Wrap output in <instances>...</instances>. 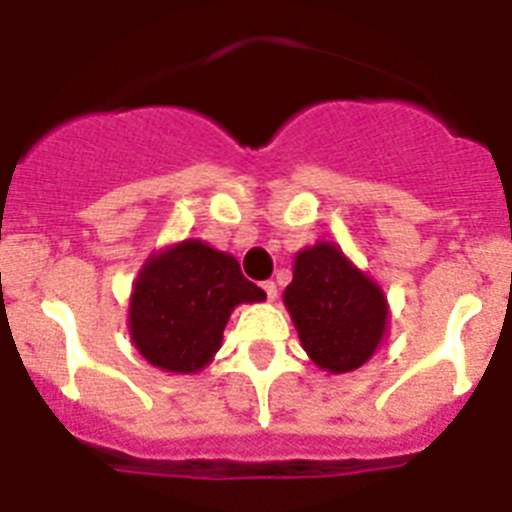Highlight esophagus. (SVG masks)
I'll list each match as a JSON object with an SVG mask.
<instances>
[{
  "instance_id": "obj_1",
  "label": "esophagus",
  "mask_w": 512,
  "mask_h": 512,
  "mask_svg": "<svg viewBox=\"0 0 512 512\" xmlns=\"http://www.w3.org/2000/svg\"><path fill=\"white\" fill-rule=\"evenodd\" d=\"M261 287H264V292H266V297H269V300H277V284L264 282Z\"/></svg>"
}]
</instances>
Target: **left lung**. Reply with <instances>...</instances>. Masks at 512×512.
I'll return each instance as SVG.
<instances>
[{
  "mask_svg": "<svg viewBox=\"0 0 512 512\" xmlns=\"http://www.w3.org/2000/svg\"><path fill=\"white\" fill-rule=\"evenodd\" d=\"M284 305L302 348L320 369L333 374L366 364L384 336L387 300L382 289L330 243L297 253Z\"/></svg>",
  "mask_w": 512,
  "mask_h": 512,
  "instance_id": "obj_1",
  "label": "left lung"
}]
</instances>
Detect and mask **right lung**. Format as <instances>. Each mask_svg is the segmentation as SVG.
<instances>
[{
  "mask_svg": "<svg viewBox=\"0 0 512 512\" xmlns=\"http://www.w3.org/2000/svg\"><path fill=\"white\" fill-rule=\"evenodd\" d=\"M264 297L233 256L184 241L140 271L130 302V336L158 369L197 372L220 348L230 310Z\"/></svg>",
  "mask_w": 512,
  "mask_h": 512,
  "instance_id": "1",
  "label": "right lung"
}]
</instances>
